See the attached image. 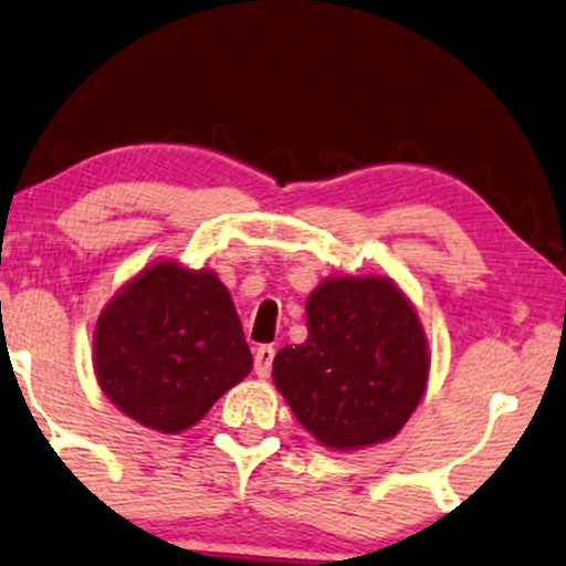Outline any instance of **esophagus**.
I'll return each instance as SVG.
<instances>
[{
    "label": "esophagus",
    "mask_w": 566,
    "mask_h": 566,
    "mask_svg": "<svg viewBox=\"0 0 566 566\" xmlns=\"http://www.w3.org/2000/svg\"><path fill=\"white\" fill-rule=\"evenodd\" d=\"M273 357H275V349L270 347V344H263V347H258V352H255V373H258V378H268L270 370H273Z\"/></svg>",
    "instance_id": "obj_1"
}]
</instances>
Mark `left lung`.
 I'll return each instance as SVG.
<instances>
[{
    "mask_svg": "<svg viewBox=\"0 0 566 566\" xmlns=\"http://www.w3.org/2000/svg\"><path fill=\"white\" fill-rule=\"evenodd\" d=\"M308 339L273 359L275 388L332 449L392 439L421 403L429 344L390 277H329L306 301Z\"/></svg>",
    "mask_w": 566,
    "mask_h": 566,
    "instance_id": "left-lung-1",
    "label": "left lung"
}]
</instances>
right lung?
<instances>
[{
  "label": "right lung",
  "mask_w": 566,
  "mask_h": 566,
  "mask_svg": "<svg viewBox=\"0 0 566 566\" xmlns=\"http://www.w3.org/2000/svg\"><path fill=\"white\" fill-rule=\"evenodd\" d=\"M94 370L122 413L178 433L252 370V355L224 283L211 270L163 260L104 306Z\"/></svg>",
  "instance_id": "add662e5"
}]
</instances>
